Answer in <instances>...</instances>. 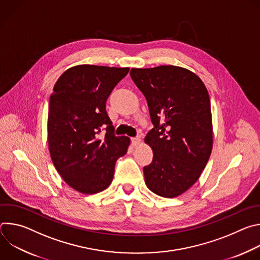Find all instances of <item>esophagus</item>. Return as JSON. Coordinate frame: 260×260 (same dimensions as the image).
I'll return each instance as SVG.
<instances>
[{
    "label": "esophagus",
    "instance_id": "34e87169",
    "mask_svg": "<svg viewBox=\"0 0 260 260\" xmlns=\"http://www.w3.org/2000/svg\"><path fill=\"white\" fill-rule=\"evenodd\" d=\"M140 143H141V138H133L132 139V144H133V146L134 147H137L138 145H140Z\"/></svg>",
    "mask_w": 260,
    "mask_h": 260
}]
</instances>
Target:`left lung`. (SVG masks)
Here are the masks:
<instances>
[{"label":"left lung","mask_w":260,"mask_h":260,"mask_svg":"<svg viewBox=\"0 0 260 260\" xmlns=\"http://www.w3.org/2000/svg\"><path fill=\"white\" fill-rule=\"evenodd\" d=\"M145 95L154 128L144 141L153 151L144 167L147 187L162 198H177L199 180L213 148L209 92L193 72L177 66L131 70Z\"/></svg>","instance_id":"8db88e82"}]
</instances>
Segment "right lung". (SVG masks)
Masks as SVG:
<instances>
[{
	"label": "right lung",
	"mask_w": 260,
	"mask_h": 260,
	"mask_svg": "<svg viewBox=\"0 0 260 260\" xmlns=\"http://www.w3.org/2000/svg\"><path fill=\"white\" fill-rule=\"evenodd\" d=\"M129 68L79 64L64 71L53 87L47 119L52 162L70 187L94 194L109 187L115 164L131 139L116 137L106 101ZM106 128L105 136L98 135Z\"/></svg>",
	"instance_id": "add662e5"
}]
</instances>
